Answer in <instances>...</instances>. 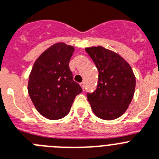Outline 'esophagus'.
Segmentation results:
<instances>
[{"instance_id":"34e87169","label":"esophagus","mask_w":159,"mask_h":159,"mask_svg":"<svg viewBox=\"0 0 159 159\" xmlns=\"http://www.w3.org/2000/svg\"><path fill=\"white\" fill-rule=\"evenodd\" d=\"M80 86H81V87H82V90H84V89H85V83H84V82H81V83H80Z\"/></svg>"}]
</instances>
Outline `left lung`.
<instances>
[{
  "label": "left lung",
  "mask_w": 159,
  "mask_h": 159,
  "mask_svg": "<svg viewBox=\"0 0 159 159\" xmlns=\"http://www.w3.org/2000/svg\"><path fill=\"white\" fill-rule=\"evenodd\" d=\"M98 70L97 89L87 94L94 114L112 120L121 116L134 95L136 77L131 66L118 53L102 46L86 48Z\"/></svg>",
  "instance_id": "left-lung-1"
}]
</instances>
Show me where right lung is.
<instances>
[{"label":"right lung","mask_w":159,"mask_h":159,"mask_svg":"<svg viewBox=\"0 0 159 159\" xmlns=\"http://www.w3.org/2000/svg\"><path fill=\"white\" fill-rule=\"evenodd\" d=\"M74 47L57 43L37 58L29 75L27 90L39 113L49 120L67 116L76 95L82 91L73 79L69 61Z\"/></svg>","instance_id":"add662e5"}]
</instances>
